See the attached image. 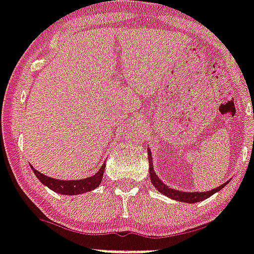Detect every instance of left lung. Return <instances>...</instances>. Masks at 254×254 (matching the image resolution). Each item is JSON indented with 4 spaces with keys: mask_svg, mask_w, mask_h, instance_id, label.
Wrapping results in <instances>:
<instances>
[{
    "mask_svg": "<svg viewBox=\"0 0 254 254\" xmlns=\"http://www.w3.org/2000/svg\"><path fill=\"white\" fill-rule=\"evenodd\" d=\"M148 160H150V176H151V183L154 184V187H155L160 193H163V194L167 195V197H170V198L176 199V201L188 202V203H195V202L203 201V199L209 198L210 195H213L214 193H216V191L220 190V189H223V188L227 185V183H226V184L220 185V187L215 188V189H213V190L202 191V193H199V191H197V193L189 191V193H188V191L175 190V189H172V188L167 187L163 181H160L159 179H158V176H156L155 172H154V168H152V163H151L152 158H151V152H150V150H148Z\"/></svg>",
    "mask_w": 254,
    "mask_h": 254,
    "instance_id": "left-lung-1",
    "label": "left lung"
}]
</instances>
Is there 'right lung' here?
I'll use <instances>...</instances> for the list:
<instances>
[{"label":"right lung","mask_w":254,"mask_h":254,"mask_svg":"<svg viewBox=\"0 0 254 254\" xmlns=\"http://www.w3.org/2000/svg\"><path fill=\"white\" fill-rule=\"evenodd\" d=\"M104 167L106 164H103L102 168L91 177H87V179H83V180H74V181H65V180H56L52 177H48L43 175L41 172L36 171L32 167L34 170V174L36 175L39 180L43 183L44 185H47L48 188H51L52 190H55L56 193H60V194H80V193H86V191H90L92 189L98 187L100 183H102V177L104 174Z\"/></svg>","instance_id":"add662e5"}]
</instances>
